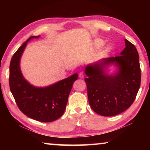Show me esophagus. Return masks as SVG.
I'll list each match as a JSON object with an SVG mask.
<instances>
[{"label": "esophagus", "instance_id": "esophagus-1", "mask_svg": "<svg viewBox=\"0 0 150 150\" xmlns=\"http://www.w3.org/2000/svg\"><path fill=\"white\" fill-rule=\"evenodd\" d=\"M84 75H85L83 71H81V72L79 73V77H80L81 79H83L84 77Z\"/></svg>", "mask_w": 150, "mask_h": 150}]
</instances>
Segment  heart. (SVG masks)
I'll return each mask as SVG.
<instances>
[{
    "label": "heart",
    "instance_id": "1",
    "mask_svg": "<svg viewBox=\"0 0 150 150\" xmlns=\"http://www.w3.org/2000/svg\"><path fill=\"white\" fill-rule=\"evenodd\" d=\"M101 44H102V42H101L100 40H98L97 41V44H98V45H100Z\"/></svg>",
    "mask_w": 150,
    "mask_h": 150
}]
</instances>
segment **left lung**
I'll return each instance as SVG.
<instances>
[{"label":"left lung","instance_id":"8db88e82","mask_svg":"<svg viewBox=\"0 0 150 150\" xmlns=\"http://www.w3.org/2000/svg\"><path fill=\"white\" fill-rule=\"evenodd\" d=\"M126 47L120 55L100 60L86 67L88 101L91 109L105 117L126 110L134 102L141 85L139 56L135 46L125 39ZM115 64L118 71L108 75V65Z\"/></svg>","mask_w":150,"mask_h":150}]
</instances>
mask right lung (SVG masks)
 <instances>
[{"label": "right lung", "mask_w": 150, "mask_h": 150, "mask_svg": "<svg viewBox=\"0 0 150 150\" xmlns=\"http://www.w3.org/2000/svg\"><path fill=\"white\" fill-rule=\"evenodd\" d=\"M31 37L13 55L9 66V87L19 109L28 117L43 122L58 119L64 112L73 84L78 79L75 73L47 87L37 88L30 84L22 75L20 60Z\"/></svg>", "instance_id": "1"}]
</instances>
